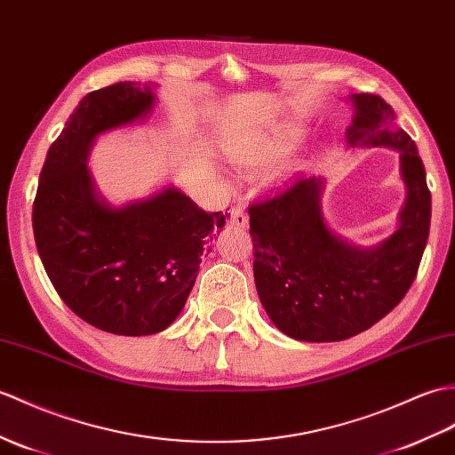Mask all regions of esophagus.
<instances>
[{"label":"esophagus","instance_id":"esophagus-1","mask_svg":"<svg viewBox=\"0 0 455 455\" xmlns=\"http://www.w3.org/2000/svg\"><path fill=\"white\" fill-rule=\"evenodd\" d=\"M230 223L235 225V227H242V228L248 225V215L244 213V209H242L240 205L232 207V211H230Z\"/></svg>","mask_w":455,"mask_h":455}]
</instances>
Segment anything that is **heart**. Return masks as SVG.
I'll return each instance as SVG.
<instances>
[{"instance_id": "b5f03b06", "label": "heart", "mask_w": 455, "mask_h": 455, "mask_svg": "<svg viewBox=\"0 0 455 455\" xmlns=\"http://www.w3.org/2000/svg\"><path fill=\"white\" fill-rule=\"evenodd\" d=\"M300 135L302 133L299 130L284 132L279 137V140L269 141V143H266L263 147H259L256 153H251V156L248 158V164H261V163L271 161V158H279L283 155H287L292 149V147L299 143Z\"/></svg>"}]
</instances>
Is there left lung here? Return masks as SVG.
Here are the masks:
<instances>
[{
    "instance_id": "8db88e82",
    "label": "left lung",
    "mask_w": 455,
    "mask_h": 455,
    "mask_svg": "<svg viewBox=\"0 0 455 455\" xmlns=\"http://www.w3.org/2000/svg\"><path fill=\"white\" fill-rule=\"evenodd\" d=\"M348 143L386 145L401 155L407 204L382 244L361 250L327 230L322 180L299 178L250 205L253 279L263 308L299 341H343L392 312L413 284L430 230V189L417 145L378 94H353Z\"/></svg>"
}]
</instances>
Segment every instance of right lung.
<instances>
[{
  "instance_id": "obj_1",
  "label": "right lung",
  "mask_w": 455,
  "mask_h": 455,
  "mask_svg": "<svg viewBox=\"0 0 455 455\" xmlns=\"http://www.w3.org/2000/svg\"><path fill=\"white\" fill-rule=\"evenodd\" d=\"M153 87L132 81L89 92L50 145L33 205L42 266L81 320L114 335H153L182 312L211 232L228 215L205 213L166 188L112 209L87 171L94 137L153 108Z\"/></svg>"
}]
</instances>
